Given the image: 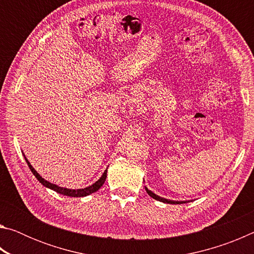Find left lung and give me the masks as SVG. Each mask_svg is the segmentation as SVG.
<instances>
[{
    "instance_id": "obj_1",
    "label": "left lung",
    "mask_w": 254,
    "mask_h": 254,
    "mask_svg": "<svg viewBox=\"0 0 254 254\" xmlns=\"http://www.w3.org/2000/svg\"><path fill=\"white\" fill-rule=\"evenodd\" d=\"M144 188H145V190H147V192H148V195H149V196H151L153 199L159 200V201H162V203H166V204H185V203H187L186 200H180V201H178V200H170V199H166V198H163V197H160V196L156 195V194H154V192H152V191L150 190V189H148L147 187H144Z\"/></svg>"
}]
</instances>
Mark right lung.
Returning <instances> with one entry per match:
<instances>
[{"label":"right lung","mask_w":254,"mask_h":254,"mask_svg":"<svg viewBox=\"0 0 254 254\" xmlns=\"http://www.w3.org/2000/svg\"><path fill=\"white\" fill-rule=\"evenodd\" d=\"M23 156H24V154H23ZM24 159H25V161H27V163H28L30 170L32 171V174L36 176V178L39 180V182L42 185H44L45 187L53 189V190H55L56 192H58V194L65 195V196H69V197H85V196H88V195L93 194V192L97 191L98 189H100L103 186V185H104L105 179H106V175H107V168H106V170L104 171V174L102 175V177L98 179L96 183H94L93 185H91V186H88V187H86V188H79V189L64 188V187H59V186H57V185H55V184H51L49 182H47L46 179L42 178L41 176L38 174L36 170H34V168L31 166V163L28 161V159L25 158V156H24Z\"/></svg>","instance_id":"obj_1"}]
</instances>
